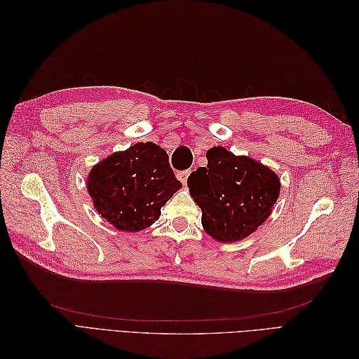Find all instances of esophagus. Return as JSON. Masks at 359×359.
Returning <instances> with one entry per match:
<instances>
[{"label": "esophagus", "instance_id": "34e87169", "mask_svg": "<svg viewBox=\"0 0 359 359\" xmlns=\"http://www.w3.org/2000/svg\"><path fill=\"white\" fill-rule=\"evenodd\" d=\"M190 173H191V169H187V170H181V172H178V180L184 184V186H186L187 184V178L190 177Z\"/></svg>", "mask_w": 359, "mask_h": 359}]
</instances>
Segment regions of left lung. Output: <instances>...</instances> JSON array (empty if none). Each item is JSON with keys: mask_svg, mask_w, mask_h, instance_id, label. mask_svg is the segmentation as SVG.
<instances>
[{"mask_svg": "<svg viewBox=\"0 0 359 359\" xmlns=\"http://www.w3.org/2000/svg\"><path fill=\"white\" fill-rule=\"evenodd\" d=\"M208 165L190 173V196L202 210V226L215 241H241L262 224L280 194L274 170L223 147L206 151Z\"/></svg>", "mask_w": 359, "mask_h": 359, "instance_id": "left-lung-1", "label": "left lung"}]
</instances>
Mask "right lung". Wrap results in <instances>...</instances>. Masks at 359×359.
Returning a JSON list of instances; mask_svg holds the SVG:
<instances>
[{
  "mask_svg": "<svg viewBox=\"0 0 359 359\" xmlns=\"http://www.w3.org/2000/svg\"><path fill=\"white\" fill-rule=\"evenodd\" d=\"M86 187L103 219L118 231L139 232L158 220L161 206L182 184L165 149L139 142L97 163Z\"/></svg>",
  "mask_w": 359,
  "mask_h": 359,
  "instance_id": "right-lung-1",
  "label": "right lung"
}]
</instances>
